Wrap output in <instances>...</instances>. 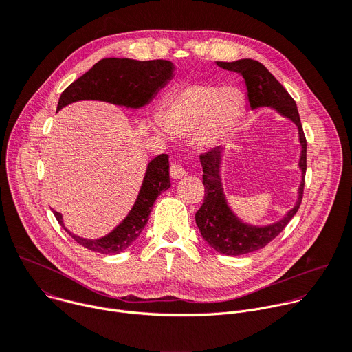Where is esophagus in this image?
I'll return each mask as SVG.
<instances>
[{
    "mask_svg": "<svg viewBox=\"0 0 352 352\" xmlns=\"http://www.w3.org/2000/svg\"><path fill=\"white\" fill-rule=\"evenodd\" d=\"M170 174H171V177L174 179H181V178H184L186 175V171L182 168V166L173 164L171 168H170Z\"/></svg>",
    "mask_w": 352,
    "mask_h": 352,
    "instance_id": "34e87169",
    "label": "esophagus"
}]
</instances>
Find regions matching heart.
I'll return each mask as SVG.
<instances>
[{
	"instance_id": "heart-1",
	"label": "heart",
	"mask_w": 352,
	"mask_h": 352,
	"mask_svg": "<svg viewBox=\"0 0 352 352\" xmlns=\"http://www.w3.org/2000/svg\"><path fill=\"white\" fill-rule=\"evenodd\" d=\"M243 106V96L234 86L190 83L166 98L156 126L179 136L195 132L200 146L213 147L234 132Z\"/></svg>"
}]
</instances>
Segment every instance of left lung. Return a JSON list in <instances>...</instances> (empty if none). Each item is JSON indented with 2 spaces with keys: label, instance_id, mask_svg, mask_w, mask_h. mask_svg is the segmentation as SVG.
<instances>
[{
  "label": "left lung",
  "instance_id": "8db88e82",
  "mask_svg": "<svg viewBox=\"0 0 352 352\" xmlns=\"http://www.w3.org/2000/svg\"><path fill=\"white\" fill-rule=\"evenodd\" d=\"M217 67L235 72L243 78L246 87V98L250 110L267 107L280 117L289 120L298 129V142L300 147L298 168L300 171V182L296 189V200L280 220L256 226L242 220L228 204L221 177L223 146L214 147L206 155L200 156L204 168L205 202L195 214L196 226L200 235L216 252L227 256H239L255 252L273 241L295 216L302 200L305 173H307V140L300 125L299 114L294 98L283 87V85L269 72L259 61L242 58L232 63H216Z\"/></svg>",
  "mask_w": 352,
  "mask_h": 352
}]
</instances>
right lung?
<instances>
[{
	"label": "right lung",
	"mask_w": 352,
	"mask_h": 352,
	"mask_svg": "<svg viewBox=\"0 0 352 352\" xmlns=\"http://www.w3.org/2000/svg\"><path fill=\"white\" fill-rule=\"evenodd\" d=\"M175 65L167 60L136 61L103 58L72 82L60 96L57 111L80 100H97L125 109L139 110L153 102L159 91L174 78ZM171 186L170 162L159 155L148 162L133 206L125 219L100 238H83L69 231L61 213L53 210L60 226L82 246L104 255L126 250L143 231L157 196Z\"/></svg>",
	"instance_id": "right-lung-1"
}]
</instances>
